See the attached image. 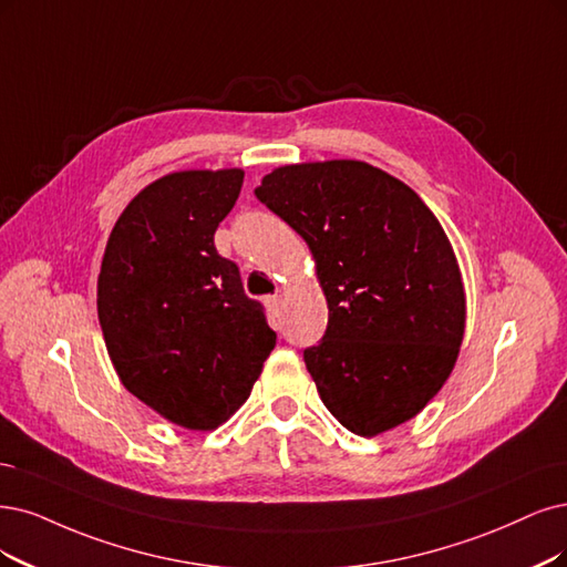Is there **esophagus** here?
Returning <instances> with one entry per match:
<instances>
[{
	"instance_id": "esophagus-1",
	"label": "esophagus",
	"mask_w": 567,
	"mask_h": 567,
	"mask_svg": "<svg viewBox=\"0 0 567 567\" xmlns=\"http://www.w3.org/2000/svg\"><path fill=\"white\" fill-rule=\"evenodd\" d=\"M266 308H268V312H270L272 318H278V316H280V308H282V297H280V295L268 297V299H266Z\"/></svg>"
}]
</instances>
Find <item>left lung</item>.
Returning <instances> with one entry per match:
<instances>
[{"instance_id": "left-lung-1", "label": "left lung", "mask_w": 567, "mask_h": 567, "mask_svg": "<svg viewBox=\"0 0 567 567\" xmlns=\"http://www.w3.org/2000/svg\"><path fill=\"white\" fill-rule=\"evenodd\" d=\"M257 198L310 247L329 322L303 362L360 436L411 421L451 375L465 287L442 224L411 186L364 161L282 165Z\"/></svg>"}]
</instances>
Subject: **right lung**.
<instances>
[{
	"label": "right lung",
	"mask_w": 567,
	"mask_h": 567,
	"mask_svg": "<svg viewBox=\"0 0 567 567\" xmlns=\"http://www.w3.org/2000/svg\"><path fill=\"white\" fill-rule=\"evenodd\" d=\"M245 173L182 171L116 219L97 276V318L123 388L165 421L215 430L234 415L276 348L264 306L215 247Z\"/></svg>",
	"instance_id": "right-lung-1"
}]
</instances>
